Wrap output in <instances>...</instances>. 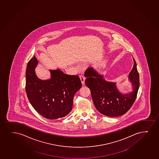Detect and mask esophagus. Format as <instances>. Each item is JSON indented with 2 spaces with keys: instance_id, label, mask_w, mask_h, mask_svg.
Listing matches in <instances>:
<instances>
[{
  "instance_id": "esophagus-1",
  "label": "esophagus",
  "mask_w": 159,
  "mask_h": 159,
  "mask_svg": "<svg viewBox=\"0 0 159 159\" xmlns=\"http://www.w3.org/2000/svg\"><path fill=\"white\" fill-rule=\"evenodd\" d=\"M80 78L82 84H84V81H85V78H84V75H80Z\"/></svg>"
}]
</instances>
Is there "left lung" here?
<instances>
[{"label":"left lung","instance_id":"obj_1","mask_svg":"<svg viewBox=\"0 0 159 159\" xmlns=\"http://www.w3.org/2000/svg\"><path fill=\"white\" fill-rule=\"evenodd\" d=\"M128 75L133 90L128 93L120 92L116 82L107 81L93 67L86 70L85 84L89 88L93 104L101 114L110 117L122 116L132 107L139 87V77L136 61Z\"/></svg>","mask_w":159,"mask_h":159}]
</instances>
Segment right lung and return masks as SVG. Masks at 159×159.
Returning <instances> with one entry per match:
<instances>
[{"mask_svg":"<svg viewBox=\"0 0 159 159\" xmlns=\"http://www.w3.org/2000/svg\"><path fill=\"white\" fill-rule=\"evenodd\" d=\"M38 63L34 55L26 66L25 90L29 101L44 118L55 120L66 116L72 109L75 93L81 87L80 79L57 69L49 70L51 78L41 80L34 70Z\"/></svg>","mask_w":159,"mask_h":159,"instance_id":"add662e5","label":"right lung"}]
</instances>
